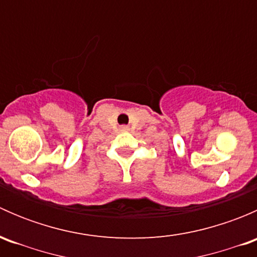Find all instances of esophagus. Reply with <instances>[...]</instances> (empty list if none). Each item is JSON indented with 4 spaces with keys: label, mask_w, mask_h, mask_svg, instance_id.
Returning a JSON list of instances; mask_svg holds the SVG:
<instances>
[{
    "label": "esophagus",
    "mask_w": 257,
    "mask_h": 257,
    "mask_svg": "<svg viewBox=\"0 0 257 257\" xmlns=\"http://www.w3.org/2000/svg\"><path fill=\"white\" fill-rule=\"evenodd\" d=\"M123 129H125V126H124V128H123Z\"/></svg>",
    "instance_id": "34e87169"
}]
</instances>
